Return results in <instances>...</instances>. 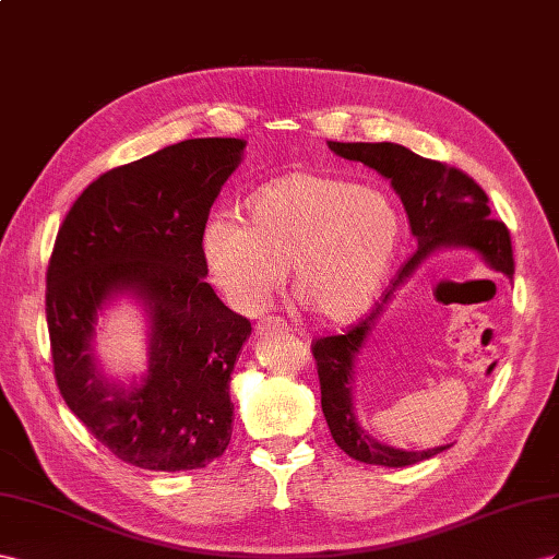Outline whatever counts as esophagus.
Returning a JSON list of instances; mask_svg holds the SVG:
<instances>
[{
    "label": "esophagus",
    "instance_id": "1",
    "mask_svg": "<svg viewBox=\"0 0 559 559\" xmlns=\"http://www.w3.org/2000/svg\"><path fill=\"white\" fill-rule=\"evenodd\" d=\"M254 330H258V334H269V332H281V330H288V321L281 316H264L258 321V325H254Z\"/></svg>",
    "mask_w": 559,
    "mask_h": 559
}]
</instances>
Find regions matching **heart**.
<instances>
[{
    "label": "heart",
    "mask_w": 559,
    "mask_h": 559,
    "mask_svg": "<svg viewBox=\"0 0 559 559\" xmlns=\"http://www.w3.org/2000/svg\"><path fill=\"white\" fill-rule=\"evenodd\" d=\"M248 215L213 213L201 231L213 283L243 313L269 305L290 264L295 293L316 316L350 321L379 295L401 241V215L384 191L318 173L264 185Z\"/></svg>",
    "instance_id": "obj_1"
}]
</instances>
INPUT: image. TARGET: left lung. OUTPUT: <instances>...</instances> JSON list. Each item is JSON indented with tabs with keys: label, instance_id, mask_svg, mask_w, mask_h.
<instances>
[{
	"label": "left lung",
	"instance_id": "8db88e82",
	"mask_svg": "<svg viewBox=\"0 0 559 559\" xmlns=\"http://www.w3.org/2000/svg\"><path fill=\"white\" fill-rule=\"evenodd\" d=\"M328 147L348 162H360L391 180L401 197L412 234L417 236V252L401 266L393 288L384 293L374 309L342 334H330L311 344L318 379H321V405L330 433L350 459L362 464L403 468L444 452L452 444H440L424 452H405L374 440L365 430L354 409V365L362 344L372 334L377 318L384 311L397 285H403L417 266L440 248H473L485 262L513 278V248L510 231L501 219L491 217L489 199L471 175L433 158H424L393 142H328Z\"/></svg>",
	"mask_w": 559,
	"mask_h": 559
}]
</instances>
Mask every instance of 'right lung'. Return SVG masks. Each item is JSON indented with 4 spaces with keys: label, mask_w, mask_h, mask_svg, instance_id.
Instances as JSON below:
<instances>
[{
    "label": "right lung",
    "mask_w": 559,
    "mask_h": 559,
    "mask_svg": "<svg viewBox=\"0 0 559 559\" xmlns=\"http://www.w3.org/2000/svg\"><path fill=\"white\" fill-rule=\"evenodd\" d=\"M238 138H194L93 180L62 219L46 269L56 384L91 436L145 471H194L231 440L229 381L250 321L222 305L201 231L222 185L241 164ZM138 296L151 316V370L131 390L92 358L105 300Z\"/></svg>",
    "instance_id": "1"
}]
</instances>
